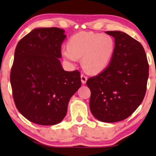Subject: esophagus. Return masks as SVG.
<instances>
[{"label":"esophagus","mask_w":156,"mask_h":156,"mask_svg":"<svg viewBox=\"0 0 156 156\" xmlns=\"http://www.w3.org/2000/svg\"><path fill=\"white\" fill-rule=\"evenodd\" d=\"M80 79H81L82 83H86V82H87V76H85L84 74H81L80 75Z\"/></svg>","instance_id":"obj_1"}]
</instances>
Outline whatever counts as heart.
Returning <instances> with one entry per match:
<instances>
[{
    "mask_svg": "<svg viewBox=\"0 0 156 156\" xmlns=\"http://www.w3.org/2000/svg\"><path fill=\"white\" fill-rule=\"evenodd\" d=\"M115 51L112 37L93 32H79L69 39L62 55L69 62H76L82 57V65L87 73L98 74L110 64Z\"/></svg>",
    "mask_w": 156,
    "mask_h": 156,
    "instance_id": "obj_1",
    "label": "heart"
}]
</instances>
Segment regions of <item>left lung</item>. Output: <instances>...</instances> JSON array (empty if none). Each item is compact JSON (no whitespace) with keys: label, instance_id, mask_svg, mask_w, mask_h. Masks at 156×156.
<instances>
[{"label":"left lung","instance_id":"obj_1","mask_svg":"<svg viewBox=\"0 0 156 156\" xmlns=\"http://www.w3.org/2000/svg\"><path fill=\"white\" fill-rule=\"evenodd\" d=\"M115 40V51L108 67L89 78V106L94 117L116 122L130 117L139 106L147 90L149 64L141 44L124 32L106 31Z\"/></svg>","mask_w":156,"mask_h":156}]
</instances>
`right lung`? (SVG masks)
<instances>
[{
  "mask_svg": "<svg viewBox=\"0 0 156 156\" xmlns=\"http://www.w3.org/2000/svg\"><path fill=\"white\" fill-rule=\"evenodd\" d=\"M55 28H36L19 41L10 73L17 110L32 122L59 123L69 99L81 86L78 70L64 71L58 58L66 36Z\"/></svg>",
  "mask_w": 156,
  "mask_h": 156,
  "instance_id": "1",
  "label": "right lung"
}]
</instances>
